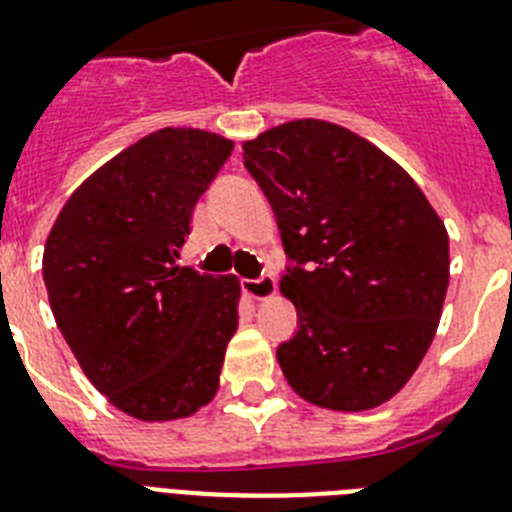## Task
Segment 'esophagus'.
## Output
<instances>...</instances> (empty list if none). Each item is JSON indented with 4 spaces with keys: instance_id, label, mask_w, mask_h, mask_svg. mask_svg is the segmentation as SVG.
Instances as JSON below:
<instances>
[{
    "instance_id": "1",
    "label": "esophagus",
    "mask_w": 512,
    "mask_h": 512,
    "mask_svg": "<svg viewBox=\"0 0 512 512\" xmlns=\"http://www.w3.org/2000/svg\"><path fill=\"white\" fill-rule=\"evenodd\" d=\"M243 292L251 300H269V297L277 295V279L271 274H264L261 279H243Z\"/></svg>"
}]
</instances>
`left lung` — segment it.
I'll list each match as a JSON object with an SVG mask.
<instances>
[{
    "label": "left lung",
    "instance_id": "left-lung-1",
    "mask_svg": "<svg viewBox=\"0 0 512 512\" xmlns=\"http://www.w3.org/2000/svg\"><path fill=\"white\" fill-rule=\"evenodd\" d=\"M295 261L282 295L300 330L277 348L318 408L392 400L431 348L449 289V233L413 176L343 125L292 120L243 143Z\"/></svg>",
    "mask_w": 512,
    "mask_h": 512
}]
</instances>
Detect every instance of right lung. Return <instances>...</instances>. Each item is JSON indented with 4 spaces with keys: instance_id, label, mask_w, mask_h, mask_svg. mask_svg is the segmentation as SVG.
Here are the masks:
<instances>
[{
    "instance_id": "1",
    "label": "right lung",
    "mask_w": 512,
    "mask_h": 512,
    "mask_svg": "<svg viewBox=\"0 0 512 512\" xmlns=\"http://www.w3.org/2000/svg\"><path fill=\"white\" fill-rule=\"evenodd\" d=\"M233 140L164 128L74 189L43 251L53 318L89 382L146 423L215 397L238 330V277L179 266L189 223Z\"/></svg>"
}]
</instances>
